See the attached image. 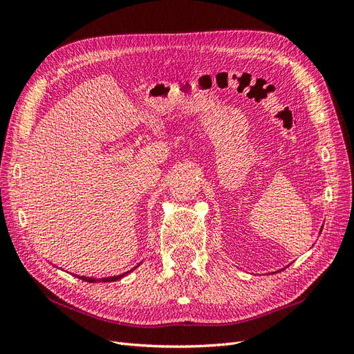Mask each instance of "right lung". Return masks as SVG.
<instances>
[{
	"mask_svg": "<svg viewBox=\"0 0 354 354\" xmlns=\"http://www.w3.org/2000/svg\"><path fill=\"white\" fill-rule=\"evenodd\" d=\"M125 274H120V276H112V277H104V279H93V277H84V276H78L80 279H82V281H85V282H113V281H118V279H121V277H124Z\"/></svg>",
	"mask_w": 354,
	"mask_h": 354,
	"instance_id": "obj_1",
	"label": "right lung"
}]
</instances>
